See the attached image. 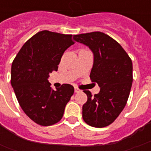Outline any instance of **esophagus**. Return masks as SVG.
Returning a JSON list of instances; mask_svg holds the SVG:
<instances>
[{"label":"esophagus","instance_id":"obj_1","mask_svg":"<svg viewBox=\"0 0 151 151\" xmlns=\"http://www.w3.org/2000/svg\"><path fill=\"white\" fill-rule=\"evenodd\" d=\"M74 91H75L76 93H79V92L81 91V90L79 88H78V87H74Z\"/></svg>","mask_w":151,"mask_h":151}]
</instances>
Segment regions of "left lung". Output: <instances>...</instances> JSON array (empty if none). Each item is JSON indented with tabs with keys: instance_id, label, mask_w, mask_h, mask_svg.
<instances>
[{
	"instance_id": "1",
	"label": "left lung",
	"mask_w": 151,
	"mask_h": 151,
	"mask_svg": "<svg viewBox=\"0 0 151 151\" xmlns=\"http://www.w3.org/2000/svg\"><path fill=\"white\" fill-rule=\"evenodd\" d=\"M94 54L90 78L98 83L100 91L94 96L84 91L87 101L82 106V118L95 128L111 124L123 111L133 82V64L119 43L99 31L74 35Z\"/></svg>"
}]
</instances>
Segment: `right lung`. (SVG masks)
<instances>
[{
	"label": "right lung",
	"instance_id": "right-lung-1",
	"mask_svg": "<svg viewBox=\"0 0 151 151\" xmlns=\"http://www.w3.org/2000/svg\"><path fill=\"white\" fill-rule=\"evenodd\" d=\"M72 35L42 31L28 40L12 63L11 85L26 115L42 126L61 120L67 103L73 95L72 85L53 90L49 73L57 71L68 47L74 43Z\"/></svg>",
	"mask_w": 151,
	"mask_h": 151
}]
</instances>
